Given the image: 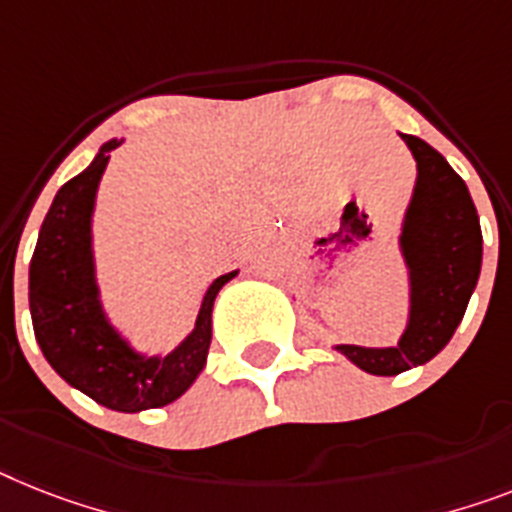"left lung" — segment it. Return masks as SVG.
Returning <instances> with one entry per match:
<instances>
[{
	"label": "left lung",
	"instance_id": "obj_1",
	"mask_svg": "<svg viewBox=\"0 0 512 512\" xmlns=\"http://www.w3.org/2000/svg\"><path fill=\"white\" fill-rule=\"evenodd\" d=\"M416 159V183L398 248L408 274V322L398 345H332L374 377L424 366L455 335L481 274V225L463 177L416 135H403Z\"/></svg>",
	"mask_w": 512,
	"mask_h": 512
}]
</instances>
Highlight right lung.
<instances>
[{
  "label": "right lung",
  "mask_w": 512,
  "mask_h": 512,
  "mask_svg": "<svg viewBox=\"0 0 512 512\" xmlns=\"http://www.w3.org/2000/svg\"><path fill=\"white\" fill-rule=\"evenodd\" d=\"M125 138H112L94 162L57 190L38 230L28 272V303L44 358L70 387L104 408L141 413L175 403L204 371L211 345L214 298L240 269L209 282L193 329L170 353H143L109 319L96 280L94 211L109 156Z\"/></svg>",
  "instance_id": "right-lung-1"
}]
</instances>
